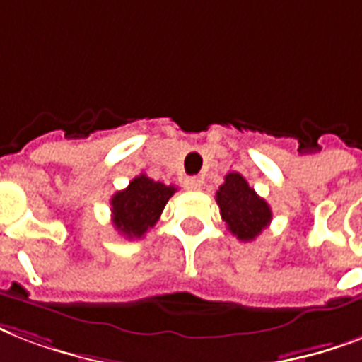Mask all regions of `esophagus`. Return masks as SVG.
I'll list each match as a JSON object with an SVG mask.
<instances>
[{
    "label": "esophagus",
    "instance_id": "obj_1",
    "mask_svg": "<svg viewBox=\"0 0 362 362\" xmlns=\"http://www.w3.org/2000/svg\"><path fill=\"white\" fill-rule=\"evenodd\" d=\"M185 189L187 190H200L202 179L200 177H187L185 179Z\"/></svg>",
    "mask_w": 362,
    "mask_h": 362
}]
</instances>
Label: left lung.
<instances>
[{
	"mask_svg": "<svg viewBox=\"0 0 362 362\" xmlns=\"http://www.w3.org/2000/svg\"><path fill=\"white\" fill-rule=\"evenodd\" d=\"M215 200L228 230L242 242H251L270 225L272 209L268 202L260 198L240 173H226Z\"/></svg>",
	"mask_w": 362,
	"mask_h": 362,
	"instance_id": "8db88e82",
	"label": "left lung"
}]
</instances>
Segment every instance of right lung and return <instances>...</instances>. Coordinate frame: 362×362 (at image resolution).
I'll list each match as a JSON object with an SVG mask.
<instances>
[{"mask_svg": "<svg viewBox=\"0 0 362 362\" xmlns=\"http://www.w3.org/2000/svg\"><path fill=\"white\" fill-rule=\"evenodd\" d=\"M175 190L173 185L168 187L147 177L145 173L134 177L124 190H119L111 198V221L115 228L128 240L141 238L160 219L162 209Z\"/></svg>", "mask_w": 362, "mask_h": 362, "instance_id": "1", "label": "right lung"}]
</instances>
